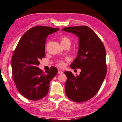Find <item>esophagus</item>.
<instances>
[{
	"label": "esophagus",
	"mask_w": 122,
	"mask_h": 122,
	"mask_svg": "<svg viewBox=\"0 0 122 122\" xmlns=\"http://www.w3.org/2000/svg\"><path fill=\"white\" fill-rule=\"evenodd\" d=\"M58 74H63V72H62V71H61V70H58Z\"/></svg>",
	"instance_id": "esophagus-1"
}]
</instances>
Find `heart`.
I'll return each instance as SVG.
<instances>
[{"mask_svg":"<svg viewBox=\"0 0 122 122\" xmlns=\"http://www.w3.org/2000/svg\"><path fill=\"white\" fill-rule=\"evenodd\" d=\"M61 42L62 46H64L66 44H67V43L71 45V40L67 36H62L61 39ZM56 64L58 67L63 68L65 66V61L63 59H58L56 61Z\"/></svg>","mask_w":122,"mask_h":122,"instance_id":"1","label":"heart"}]
</instances>
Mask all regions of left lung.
Masks as SVG:
<instances>
[{"mask_svg": "<svg viewBox=\"0 0 122 122\" xmlns=\"http://www.w3.org/2000/svg\"><path fill=\"white\" fill-rule=\"evenodd\" d=\"M63 31L79 37V51L71 67L80 68L79 75L65 72L66 95L73 102H82L93 97L99 90L107 73L106 50L102 40L87 26L66 27Z\"/></svg>", "mask_w": 122, "mask_h": 122, "instance_id": "8db88e82", "label": "left lung"}]
</instances>
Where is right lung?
I'll return each instance as SVG.
<instances>
[{
  "instance_id": "add662e5",
  "label": "right lung",
  "mask_w": 122,
  "mask_h": 122,
  "mask_svg": "<svg viewBox=\"0 0 122 122\" xmlns=\"http://www.w3.org/2000/svg\"><path fill=\"white\" fill-rule=\"evenodd\" d=\"M58 30L49 26L32 27L23 35L14 52L13 79L18 92L29 100L36 101L46 96L49 83L57 74V69L54 66L44 73L38 65L45 57L47 36Z\"/></svg>"
}]
</instances>
